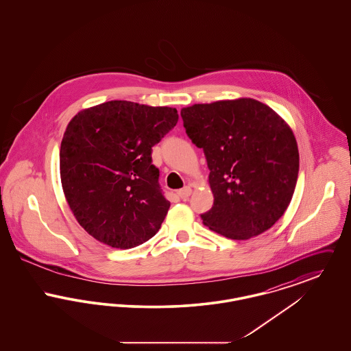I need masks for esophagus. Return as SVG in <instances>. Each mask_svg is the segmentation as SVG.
Listing matches in <instances>:
<instances>
[{"label": "esophagus", "mask_w": 351, "mask_h": 351, "mask_svg": "<svg viewBox=\"0 0 351 351\" xmlns=\"http://www.w3.org/2000/svg\"><path fill=\"white\" fill-rule=\"evenodd\" d=\"M191 193H192L191 186H184L182 189H179V192H178L179 197H180V199H183V200H186V199L191 196Z\"/></svg>", "instance_id": "esophagus-1"}]
</instances>
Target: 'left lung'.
<instances>
[{
    "label": "left lung",
    "mask_w": 351,
    "mask_h": 351,
    "mask_svg": "<svg viewBox=\"0 0 351 351\" xmlns=\"http://www.w3.org/2000/svg\"><path fill=\"white\" fill-rule=\"evenodd\" d=\"M180 114L210 171L215 202L202 222L230 239L268 230L288 208L299 175L298 143L283 118L254 99L195 104Z\"/></svg>",
    "instance_id": "left-lung-1"
}]
</instances>
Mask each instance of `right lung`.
<instances>
[{
	"label": "right lung",
	"instance_id": "right-lung-1",
	"mask_svg": "<svg viewBox=\"0 0 351 351\" xmlns=\"http://www.w3.org/2000/svg\"><path fill=\"white\" fill-rule=\"evenodd\" d=\"M178 119L175 108L130 101H108L71 119L60 146V178L86 233L132 249L160 229L169 201L151 152Z\"/></svg>",
	"mask_w": 351,
	"mask_h": 351
}]
</instances>
